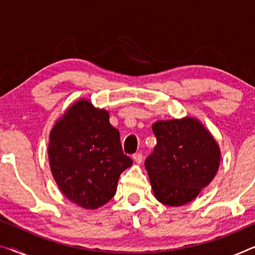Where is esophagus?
Returning a JSON list of instances; mask_svg holds the SVG:
<instances>
[{"mask_svg": "<svg viewBox=\"0 0 255 255\" xmlns=\"http://www.w3.org/2000/svg\"><path fill=\"white\" fill-rule=\"evenodd\" d=\"M132 159L135 163H141L142 161V154L141 153H135V154L132 155Z\"/></svg>", "mask_w": 255, "mask_h": 255, "instance_id": "34e87169", "label": "esophagus"}]
</instances>
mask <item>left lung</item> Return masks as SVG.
<instances>
[{"instance_id": "1", "label": "left lung", "mask_w": 255, "mask_h": 255, "mask_svg": "<svg viewBox=\"0 0 255 255\" xmlns=\"http://www.w3.org/2000/svg\"><path fill=\"white\" fill-rule=\"evenodd\" d=\"M156 146L145 161L153 194L160 203L181 207L195 200L214 180L221 148L197 118L158 121L152 125Z\"/></svg>"}]
</instances>
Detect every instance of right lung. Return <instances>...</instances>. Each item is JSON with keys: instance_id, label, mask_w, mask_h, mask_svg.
<instances>
[{"instance_id": "obj_1", "label": "right lung", "mask_w": 255, "mask_h": 255, "mask_svg": "<svg viewBox=\"0 0 255 255\" xmlns=\"http://www.w3.org/2000/svg\"><path fill=\"white\" fill-rule=\"evenodd\" d=\"M47 154L59 189L87 210L109 202L121 173L132 165L122 149L120 132L109 123V111L86 99L75 101L55 122Z\"/></svg>"}]
</instances>
